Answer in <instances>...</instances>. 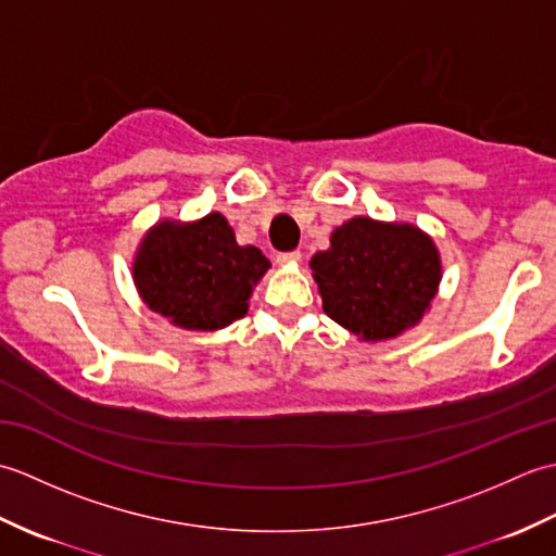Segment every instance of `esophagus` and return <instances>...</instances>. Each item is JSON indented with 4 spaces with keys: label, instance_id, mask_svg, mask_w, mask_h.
<instances>
[{
    "label": "esophagus",
    "instance_id": "1",
    "mask_svg": "<svg viewBox=\"0 0 556 556\" xmlns=\"http://www.w3.org/2000/svg\"><path fill=\"white\" fill-rule=\"evenodd\" d=\"M279 265H296L301 263V251H291V253H279L277 255Z\"/></svg>",
    "mask_w": 556,
    "mask_h": 556
}]
</instances>
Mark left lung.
I'll return each instance as SVG.
<instances>
[{
  "instance_id": "obj_1",
  "label": "left lung",
  "mask_w": 556,
  "mask_h": 556,
  "mask_svg": "<svg viewBox=\"0 0 556 556\" xmlns=\"http://www.w3.org/2000/svg\"><path fill=\"white\" fill-rule=\"evenodd\" d=\"M323 308L363 341L394 339L430 311L442 263L428 233L404 222L353 217L311 260Z\"/></svg>"
}]
</instances>
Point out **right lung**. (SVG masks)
<instances>
[{"label": "right lung", "instance_id": "obj_1", "mask_svg": "<svg viewBox=\"0 0 556 556\" xmlns=\"http://www.w3.org/2000/svg\"><path fill=\"white\" fill-rule=\"evenodd\" d=\"M267 269L269 260L236 243L229 222L210 212L198 222H157L138 245L134 281L148 308L172 325L215 332L248 313Z\"/></svg>", "mask_w": 556, "mask_h": 556}]
</instances>
